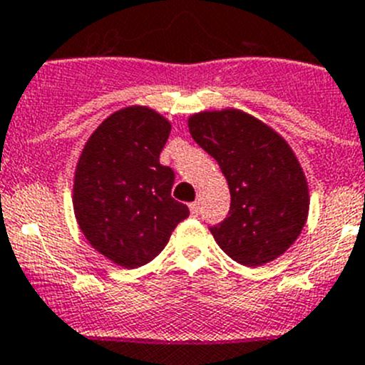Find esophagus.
Instances as JSON below:
<instances>
[{
	"label": "esophagus",
	"mask_w": 365,
	"mask_h": 365,
	"mask_svg": "<svg viewBox=\"0 0 365 365\" xmlns=\"http://www.w3.org/2000/svg\"><path fill=\"white\" fill-rule=\"evenodd\" d=\"M199 210H200L199 202H192V204H190V211H192L193 217H197V215H199Z\"/></svg>",
	"instance_id": "obj_1"
}]
</instances>
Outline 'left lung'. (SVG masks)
I'll return each instance as SVG.
<instances>
[{"instance_id": "obj_1", "label": "left lung", "mask_w": 365, "mask_h": 365, "mask_svg": "<svg viewBox=\"0 0 365 365\" xmlns=\"http://www.w3.org/2000/svg\"><path fill=\"white\" fill-rule=\"evenodd\" d=\"M190 134L227 179V217L210 225L222 251L247 267L283 255L308 215V186L296 155L270 127L240 110L193 114Z\"/></svg>"}]
</instances>
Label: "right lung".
Segmentation results:
<instances>
[{
  "mask_svg": "<svg viewBox=\"0 0 365 365\" xmlns=\"http://www.w3.org/2000/svg\"><path fill=\"white\" fill-rule=\"evenodd\" d=\"M170 123L147 107L110 114L82 150L73 207L89 244L125 269L154 259L190 215L172 199L175 173L159 163Z\"/></svg>",
  "mask_w": 365,
  "mask_h": 365,
  "instance_id": "add662e5",
  "label": "right lung"
}]
</instances>
